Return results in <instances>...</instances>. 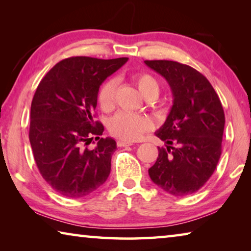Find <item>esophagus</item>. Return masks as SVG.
<instances>
[{
  "label": "esophagus",
  "instance_id": "34e87169",
  "mask_svg": "<svg viewBox=\"0 0 251 251\" xmlns=\"http://www.w3.org/2000/svg\"><path fill=\"white\" fill-rule=\"evenodd\" d=\"M117 145L120 146V147H127V146H131V145H133V143L125 142V141H118V142H117Z\"/></svg>",
  "mask_w": 251,
  "mask_h": 251
}]
</instances>
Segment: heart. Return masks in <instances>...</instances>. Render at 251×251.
Here are the masks:
<instances>
[{"label": "heart", "instance_id": "obj_1", "mask_svg": "<svg viewBox=\"0 0 251 251\" xmlns=\"http://www.w3.org/2000/svg\"><path fill=\"white\" fill-rule=\"evenodd\" d=\"M135 83L139 93L146 100H156L158 97L159 84L154 76L147 73L138 74L135 76ZM115 80L108 79L100 88L97 100L104 112H110L115 106ZM108 128L115 137L126 142H134L151 128V121L147 116L118 113L109 122Z\"/></svg>", "mask_w": 251, "mask_h": 251}]
</instances>
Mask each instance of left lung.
<instances>
[{"label": "left lung", "mask_w": 251, "mask_h": 251, "mask_svg": "<svg viewBox=\"0 0 251 251\" xmlns=\"http://www.w3.org/2000/svg\"><path fill=\"white\" fill-rule=\"evenodd\" d=\"M167 80L174 101L156 136V163L148 169L154 184L173 196L196 193L214 174L222 155L225 127L223 105L205 76L174 61H145Z\"/></svg>", "instance_id": "left-lung-1"}]
</instances>
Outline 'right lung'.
<instances>
[{"instance_id":"right-lung-1","label":"right lung","mask_w":251,"mask_h":251,"mask_svg":"<svg viewBox=\"0 0 251 251\" xmlns=\"http://www.w3.org/2000/svg\"><path fill=\"white\" fill-rule=\"evenodd\" d=\"M127 57L65 58L41 80L31 105L29 143L42 177L59 195L87 196L104 184L116 151L113 138H100L104 126L94 121L101 83ZM94 137V150L86 147Z\"/></svg>"}]
</instances>
